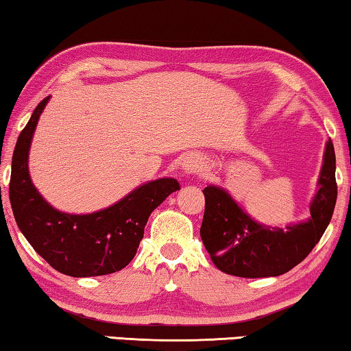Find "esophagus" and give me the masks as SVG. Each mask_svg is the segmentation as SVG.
Segmentation results:
<instances>
[{
  "mask_svg": "<svg viewBox=\"0 0 351 351\" xmlns=\"http://www.w3.org/2000/svg\"><path fill=\"white\" fill-rule=\"evenodd\" d=\"M183 169H185L186 174H197L202 169V163L197 157H186L183 161Z\"/></svg>",
  "mask_w": 351,
  "mask_h": 351,
  "instance_id": "34e87169",
  "label": "esophagus"
}]
</instances>
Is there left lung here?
<instances>
[{
  "label": "left lung",
  "mask_w": 351,
  "mask_h": 351,
  "mask_svg": "<svg viewBox=\"0 0 351 351\" xmlns=\"http://www.w3.org/2000/svg\"><path fill=\"white\" fill-rule=\"evenodd\" d=\"M202 193L206 212L201 239L215 265L240 278L279 276L309 256L331 221L337 199L332 141L326 143L319 191L306 223L269 229L252 221L221 188L210 185Z\"/></svg>",
  "instance_id": "left-lung-1"
}]
</instances>
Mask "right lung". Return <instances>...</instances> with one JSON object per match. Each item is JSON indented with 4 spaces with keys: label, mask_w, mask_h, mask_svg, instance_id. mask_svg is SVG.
Wrapping results in <instances>:
<instances>
[{
    "label": "right lung",
    "mask_w": 351,
    "mask_h": 351,
    "mask_svg": "<svg viewBox=\"0 0 351 351\" xmlns=\"http://www.w3.org/2000/svg\"><path fill=\"white\" fill-rule=\"evenodd\" d=\"M48 99L50 97L36 106L14 149L9 199L15 221L37 254L59 273L88 278L119 271L136 254L150 213L171 193L180 190L179 182H149L114 206L97 213L58 212L37 193L28 172L32 133Z\"/></svg>",
    "instance_id": "obj_1"
}]
</instances>
